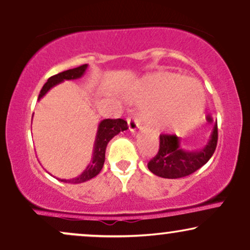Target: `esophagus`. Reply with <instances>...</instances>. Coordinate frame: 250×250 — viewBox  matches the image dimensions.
Listing matches in <instances>:
<instances>
[{
  "label": "esophagus",
  "mask_w": 250,
  "mask_h": 250,
  "mask_svg": "<svg viewBox=\"0 0 250 250\" xmlns=\"http://www.w3.org/2000/svg\"><path fill=\"white\" fill-rule=\"evenodd\" d=\"M127 123H128L129 130H130L131 133H134V131L139 128V122H137L135 119H133V117H128Z\"/></svg>",
  "instance_id": "1"
}]
</instances>
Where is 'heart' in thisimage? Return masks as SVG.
<instances>
[{"label": "heart", "instance_id": "1", "mask_svg": "<svg viewBox=\"0 0 250 250\" xmlns=\"http://www.w3.org/2000/svg\"><path fill=\"white\" fill-rule=\"evenodd\" d=\"M130 97L134 102L147 104L142 110L145 121L169 130L190 128L194 116L202 113L206 103L205 90L199 82L166 71L143 79Z\"/></svg>", "mask_w": 250, "mask_h": 250}]
</instances>
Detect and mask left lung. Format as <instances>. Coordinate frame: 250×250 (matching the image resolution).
Instances as JSON below:
<instances>
[{
	"label": "left lung",
	"instance_id": "1",
	"mask_svg": "<svg viewBox=\"0 0 250 250\" xmlns=\"http://www.w3.org/2000/svg\"><path fill=\"white\" fill-rule=\"evenodd\" d=\"M176 135H160V148L148 169L163 179H180L193 174L209 161L217 146V125H214L207 145L197 150H185Z\"/></svg>",
	"mask_w": 250,
	"mask_h": 250
}]
</instances>
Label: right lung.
<instances>
[{
	"label": "right lung",
	"mask_w": 250,
	"mask_h": 250,
	"mask_svg": "<svg viewBox=\"0 0 250 250\" xmlns=\"http://www.w3.org/2000/svg\"><path fill=\"white\" fill-rule=\"evenodd\" d=\"M88 64L80 65V67L74 68V69H69L62 71V73L56 74V75L51 76L48 79V81L44 83L43 88L40 91L39 95V101L40 99H42L45 94L49 91L50 88H53L54 85L59 84L65 80H77L80 77L84 75L85 70H87ZM128 129L127 122L122 119H105L103 121L100 122L99 128H97V133L95 137V143H94V150H93V156H91L90 163L87 166V168L84 169V171L81 175H79L77 177L74 179H57L61 182L65 183H82L85 181L93 179L97 174L101 171V169L104 165V159H105V148H107L108 142L113 139L115 135H117L121 131Z\"/></svg>",
	"instance_id": "1"
}]
</instances>
